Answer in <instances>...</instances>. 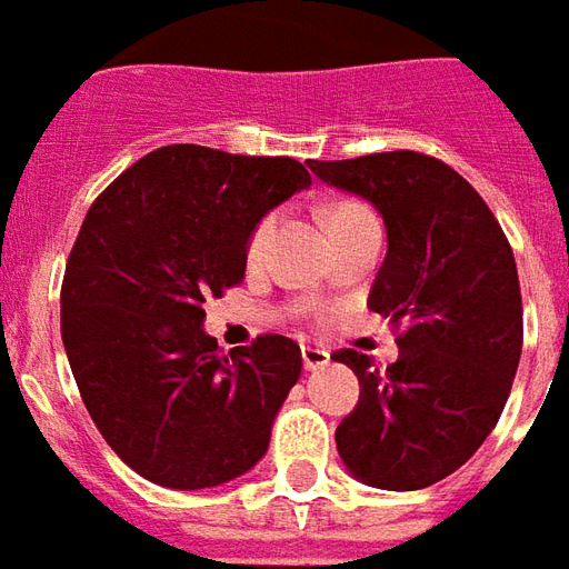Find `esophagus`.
I'll return each mask as SVG.
<instances>
[{
    "label": "esophagus",
    "mask_w": 569,
    "mask_h": 569,
    "mask_svg": "<svg viewBox=\"0 0 569 569\" xmlns=\"http://www.w3.org/2000/svg\"><path fill=\"white\" fill-rule=\"evenodd\" d=\"M301 363H305L308 372L323 369L326 363H329V351H323V348H301Z\"/></svg>",
    "instance_id": "34e87169"
}]
</instances>
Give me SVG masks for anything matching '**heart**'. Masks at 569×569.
Returning <instances> with one entry per match:
<instances>
[{"label": "heart", "instance_id": "obj_1", "mask_svg": "<svg viewBox=\"0 0 569 569\" xmlns=\"http://www.w3.org/2000/svg\"><path fill=\"white\" fill-rule=\"evenodd\" d=\"M353 212H363V209H360L357 202H332V206H326L323 209V221L332 228V224H339V221H345V218L353 216ZM271 228H273V218H264V221L258 224L256 233H252V243H249V252H252V256L261 252V246L268 243Z\"/></svg>", "mask_w": 569, "mask_h": 569}]
</instances>
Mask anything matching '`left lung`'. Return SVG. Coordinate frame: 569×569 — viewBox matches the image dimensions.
<instances>
[{
  "label": "left lung",
  "mask_w": 569,
  "mask_h": 569,
  "mask_svg": "<svg viewBox=\"0 0 569 569\" xmlns=\"http://www.w3.org/2000/svg\"><path fill=\"white\" fill-rule=\"evenodd\" d=\"M308 166L376 206L388 252L367 305L403 323L388 369L336 353L360 381L336 447L369 487L422 490L462 468L506 409L523 345L518 264L487 202L447 162L391 150Z\"/></svg>",
  "instance_id": "left-lung-1"
}]
</instances>
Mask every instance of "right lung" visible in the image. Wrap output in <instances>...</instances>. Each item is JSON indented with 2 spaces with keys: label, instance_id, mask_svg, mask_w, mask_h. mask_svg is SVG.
Here are the masks:
<instances>
[{
  "label": "right lung",
  "instance_id": "right-lung-1",
  "mask_svg": "<svg viewBox=\"0 0 569 569\" xmlns=\"http://www.w3.org/2000/svg\"><path fill=\"white\" fill-rule=\"evenodd\" d=\"M305 188L292 157L169 144L91 202L63 273V351L91 422L150 483L221 487L268 452L301 351L261 336L224 353L202 301L243 280L261 218Z\"/></svg>",
  "mask_w": 569,
  "mask_h": 569
}]
</instances>
